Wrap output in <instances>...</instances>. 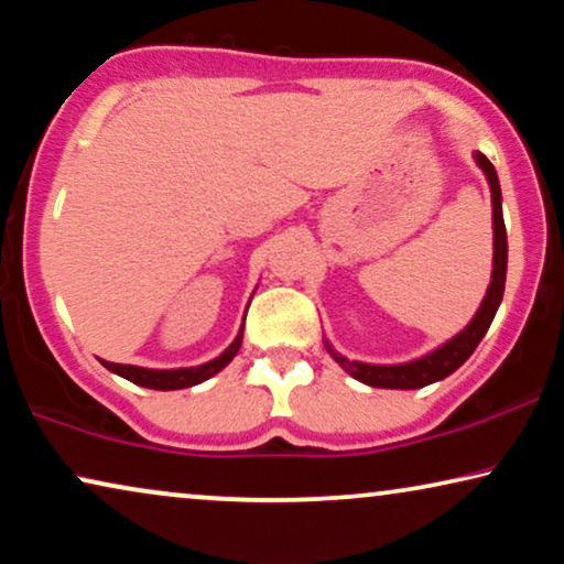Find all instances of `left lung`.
<instances>
[{
  "label": "left lung",
  "mask_w": 564,
  "mask_h": 564,
  "mask_svg": "<svg viewBox=\"0 0 564 564\" xmlns=\"http://www.w3.org/2000/svg\"><path fill=\"white\" fill-rule=\"evenodd\" d=\"M477 166L485 172V180L490 184L492 197V280L488 284L480 307H477L475 318L467 323L465 330L438 346V349L429 351L426 357L405 361V365H367V361H351L344 354L334 351V346L326 341V349L354 380L369 384V388H390V390H415L426 388L431 382L444 380L454 369H459L465 361L473 357L477 344L488 334L492 318H496L500 300H503L506 290V267H508V238H506V223H503V205H500V182L496 174V166L490 164L485 153H475Z\"/></svg>",
  "instance_id": "1"
}]
</instances>
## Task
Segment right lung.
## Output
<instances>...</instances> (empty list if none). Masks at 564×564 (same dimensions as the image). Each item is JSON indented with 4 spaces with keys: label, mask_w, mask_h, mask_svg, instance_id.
Masks as SVG:
<instances>
[{
    "label": "right lung",
    "mask_w": 564,
    "mask_h": 564,
    "mask_svg": "<svg viewBox=\"0 0 564 564\" xmlns=\"http://www.w3.org/2000/svg\"><path fill=\"white\" fill-rule=\"evenodd\" d=\"M243 341V328L238 330V336L234 338V344L228 346L220 357H215L210 361L199 367H182V369H145V367H133V365H115V361H105L99 359L102 365L110 369V372L126 377L133 384H141V388H151V390H182V388H192V384H199L205 380H210L213 375H218L223 367L230 365V359L236 357L238 349H241Z\"/></svg>",
    "instance_id": "obj_1"
}]
</instances>
